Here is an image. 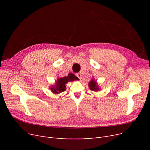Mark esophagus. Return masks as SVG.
I'll use <instances>...</instances> for the list:
<instances>
[{
  "instance_id": "esophagus-1",
  "label": "esophagus",
  "mask_w": 150,
  "mask_h": 150,
  "mask_svg": "<svg viewBox=\"0 0 150 150\" xmlns=\"http://www.w3.org/2000/svg\"><path fill=\"white\" fill-rule=\"evenodd\" d=\"M76 76L79 78L80 80H81V78H82V75L80 74V73H78V74H76Z\"/></svg>"
}]
</instances>
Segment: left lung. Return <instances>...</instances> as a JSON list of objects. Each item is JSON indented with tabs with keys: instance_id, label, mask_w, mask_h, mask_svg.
<instances>
[{
	"instance_id": "1",
	"label": "left lung",
	"mask_w": 150,
	"mask_h": 150,
	"mask_svg": "<svg viewBox=\"0 0 150 150\" xmlns=\"http://www.w3.org/2000/svg\"><path fill=\"white\" fill-rule=\"evenodd\" d=\"M89 88L90 90L92 91H99L100 90V88L98 86L97 81L92 78V79L90 81V82L88 83Z\"/></svg>"
}]
</instances>
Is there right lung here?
<instances>
[{
    "instance_id": "right-lung-1",
    "label": "right lung",
    "mask_w": 150,
    "mask_h": 150,
    "mask_svg": "<svg viewBox=\"0 0 150 150\" xmlns=\"http://www.w3.org/2000/svg\"><path fill=\"white\" fill-rule=\"evenodd\" d=\"M76 80H79L78 78L76 77L73 74H69L68 76L57 78V80L55 81L54 84L50 86L49 88L52 92L55 94H59L66 91V84L70 81H74Z\"/></svg>"
}]
</instances>
